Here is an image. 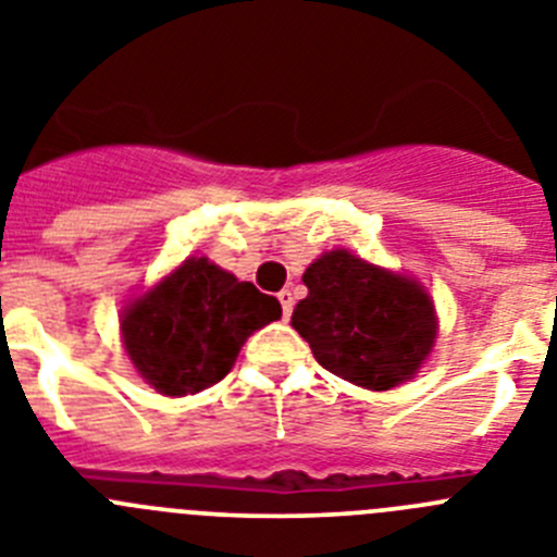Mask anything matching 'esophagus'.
<instances>
[{"label":"esophagus","mask_w":557,"mask_h":557,"mask_svg":"<svg viewBox=\"0 0 557 557\" xmlns=\"http://www.w3.org/2000/svg\"><path fill=\"white\" fill-rule=\"evenodd\" d=\"M278 304H282L284 318H289V314H293V304H295L293 293H289V289H282V293H278Z\"/></svg>","instance_id":"34e87169"}]
</instances>
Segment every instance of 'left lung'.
Segmentation results:
<instances>
[{"label": "left lung", "mask_w": 557, "mask_h": 557, "mask_svg": "<svg viewBox=\"0 0 557 557\" xmlns=\"http://www.w3.org/2000/svg\"><path fill=\"white\" fill-rule=\"evenodd\" d=\"M309 295L293 329L334 376L368 391H391L412 379L432 346L437 321L426 289L401 273L337 248L304 273Z\"/></svg>", "instance_id": "left-lung-1"}]
</instances>
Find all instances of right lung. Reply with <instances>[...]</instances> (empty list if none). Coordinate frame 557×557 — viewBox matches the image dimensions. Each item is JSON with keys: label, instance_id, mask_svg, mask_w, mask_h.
Wrapping results in <instances>:
<instances>
[{"label": "right lung", "instance_id": "right-lung-1", "mask_svg": "<svg viewBox=\"0 0 557 557\" xmlns=\"http://www.w3.org/2000/svg\"><path fill=\"white\" fill-rule=\"evenodd\" d=\"M282 318V304L239 282L206 256H191L122 314L133 368L164 396L218 385L245 339Z\"/></svg>", "mask_w": 557, "mask_h": 557}]
</instances>
